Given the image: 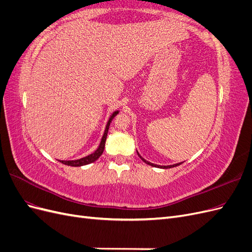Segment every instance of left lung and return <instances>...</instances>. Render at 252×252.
<instances>
[{
	"label": "left lung",
	"instance_id": "8db88e82",
	"mask_svg": "<svg viewBox=\"0 0 252 252\" xmlns=\"http://www.w3.org/2000/svg\"><path fill=\"white\" fill-rule=\"evenodd\" d=\"M139 155V154H138ZM139 157L141 158V159L142 161H144L145 163L146 164H148V165H150V166H154V167H159V168H164V169H166V168H171V167H175V166H179V165H181L182 163H179V164H175V165H171V166H158V165H155V164H152V163H149V162H147V161H145V159L139 155Z\"/></svg>",
	"mask_w": 252,
	"mask_h": 252
}]
</instances>
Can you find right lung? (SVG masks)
<instances>
[{
	"mask_svg": "<svg viewBox=\"0 0 252 252\" xmlns=\"http://www.w3.org/2000/svg\"><path fill=\"white\" fill-rule=\"evenodd\" d=\"M119 113V111H116L112 113V116L110 117L109 121L107 125H106V128H105V132H104V135L102 138V141H101V144L100 146H98V148L94 152V154H91L85 158H82L80 159H75V161H60L62 164L64 165H68V166H72V167H80V166H84V165H87V164H90V163H94V161H96V159L100 158L103 154L104 151V147H105V142H106V138H107V132H108V129H109V125H110V122L112 121V119L117 116V114Z\"/></svg>",
	"mask_w": 252,
	"mask_h": 252,
	"instance_id": "obj_1",
	"label": "right lung"
}]
</instances>
